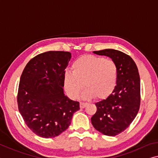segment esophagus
Here are the masks:
<instances>
[{"mask_svg": "<svg viewBox=\"0 0 158 158\" xmlns=\"http://www.w3.org/2000/svg\"><path fill=\"white\" fill-rule=\"evenodd\" d=\"M80 108H84L85 107L87 106V103H85V102H80Z\"/></svg>", "mask_w": 158, "mask_h": 158, "instance_id": "obj_1", "label": "esophagus"}]
</instances>
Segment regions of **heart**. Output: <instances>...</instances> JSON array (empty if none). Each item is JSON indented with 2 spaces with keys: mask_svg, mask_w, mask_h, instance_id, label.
I'll list each match as a JSON object with an SVG mask.
<instances>
[{
  "mask_svg": "<svg viewBox=\"0 0 158 158\" xmlns=\"http://www.w3.org/2000/svg\"><path fill=\"white\" fill-rule=\"evenodd\" d=\"M72 72L64 75V89L68 96L76 99L84 87V98L105 99L115 89L118 69L112 60L86 55L77 58L72 64Z\"/></svg>",
  "mask_w": 158,
  "mask_h": 158,
  "instance_id": "heart-1",
  "label": "heart"
}]
</instances>
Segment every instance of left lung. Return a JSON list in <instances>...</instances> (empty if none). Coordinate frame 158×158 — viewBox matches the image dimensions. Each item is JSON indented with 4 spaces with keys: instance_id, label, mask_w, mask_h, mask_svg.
I'll use <instances>...</instances> for the list:
<instances>
[{
    "instance_id": "obj_1",
    "label": "left lung",
    "mask_w": 158,
    "mask_h": 158,
    "mask_svg": "<svg viewBox=\"0 0 158 158\" xmlns=\"http://www.w3.org/2000/svg\"><path fill=\"white\" fill-rule=\"evenodd\" d=\"M110 57L117 66L118 78L113 92L96 103L97 111L91 123L97 131L109 136L122 133L138 114L141 104V84L137 66L128 55L117 50L94 51Z\"/></svg>"
}]
</instances>
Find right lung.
I'll return each mask as SVG.
<instances>
[{
    "mask_svg": "<svg viewBox=\"0 0 158 158\" xmlns=\"http://www.w3.org/2000/svg\"><path fill=\"white\" fill-rule=\"evenodd\" d=\"M71 59L67 51H48L30 60L22 72L17 105L25 124L37 136H57L68 128L79 102L63 92L65 68Z\"/></svg>",
    "mask_w": 158,
    "mask_h": 158,
    "instance_id": "add662e5",
    "label": "right lung"
}]
</instances>
